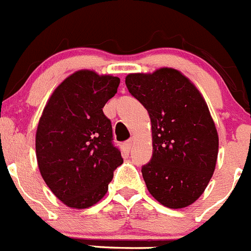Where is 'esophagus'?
Listing matches in <instances>:
<instances>
[{"label":"esophagus","instance_id":"1","mask_svg":"<svg viewBox=\"0 0 251 251\" xmlns=\"http://www.w3.org/2000/svg\"><path fill=\"white\" fill-rule=\"evenodd\" d=\"M133 143H134V139H133V138L128 139V140L126 141V149H129V150H130V149L133 148Z\"/></svg>","mask_w":251,"mask_h":251}]
</instances>
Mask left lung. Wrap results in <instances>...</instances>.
Here are the masks:
<instances>
[{
	"instance_id": "obj_1",
	"label": "left lung",
	"mask_w": 251,
	"mask_h": 251,
	"mask_svg": "<svg viewBox=\"0 0 251 251\" xmlns=\"http://www.w3.org/2000/svg\"><path fill=\"white\" fill-rule=\"evenodd\" d=\"M126 85L151 120L152 156L141 167L148 190L170 209L189 206L204 193L217 161L218 135L206 102L172 68L129 74Z\"/></svg>"
}]
</instances>
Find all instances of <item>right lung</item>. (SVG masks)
<instances>
[{
    "label": "right lung",
    "instance_id": "add662e5",
    "mask_svg": "<svg viewBox=\"0 0 251 251\" xmlns=\"http://www.w3.org/2000/svg\"><path fill=\"white\" fill-rule=\"evenodd\" d=\"M118 85L117 76L75 72L59 84L44 108L35 140L39 170L67 206L96 204L123 163L111 121L102 111Z\"/></svg>",
    "mask_w": 251,
    "mask_h": 251
}]
</instances>
